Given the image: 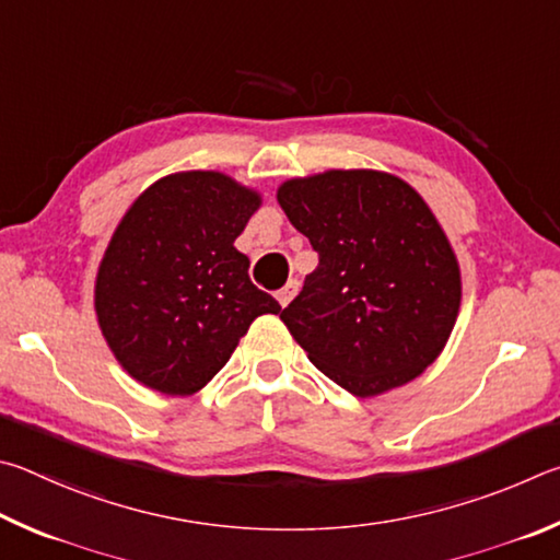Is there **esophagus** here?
Returning <instances> with one entry per match:
<instances>
[{"instance_id":"1","label":"esophagus","mask_w":560,"mask_h":560,"mask_svg":"<svg viewBox=\"0 0 560 560\" xmlns=\"http://www.w3.org/2000/svg\"><path fill=\"white\" fill-rule=\"evenodd\" d=\"M298 290H300V282L298 280H288V285L282 288V290H278V295H275V298H278V302H280L282 307H288L290 302H292V298L298 295Z\"/></svg>"}]
</instances>
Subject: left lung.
Returning a JSON list of instances; mask_svg holds the SVG:
<instances>
[{"label":"left lung","mask_w":560,"mask_h":560,"mask_svg":"<svg viewBox=\"0 0 560 560\" xmlns=\"http://www.w3.org/2000/svg\"><path fill=\"white\" fill-rule=\"evenodd\" d=\"M319 265L280 312L312 364L359 398L406 386L443 354L463 302L457 255L396 174L327 170L278 186Z\"/></svg>","instance_id":"1"}]
</instances>
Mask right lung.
I'll return each mask as SVG.
<instances>
[{
    "mask_svg": "<svg viewBox=\"0 0 560 560\" xmlns=\"http://www.w3.org/2000/svg\"><path fill=\"white\" fill-rule=\"evenodd\" d=\"M260 194L223 172H176L137 196L95 275L103 337L137 384L191 396L225 366L255 317L278 300L235 248Z\"/></svg>",
    "mask_w": 560,
    "mask_h": 560,
    "instance_id": "1",
    "label": "right lung"
}]
</instances>
